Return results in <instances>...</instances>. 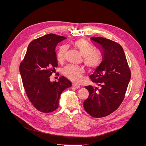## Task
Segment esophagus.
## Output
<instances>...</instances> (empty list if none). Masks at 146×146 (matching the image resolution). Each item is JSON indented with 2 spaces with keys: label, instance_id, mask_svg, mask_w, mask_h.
<instances>
[{
  "label": "esophagus",
  "instance_id": "1",
  "mask_svg": "<svg viewBox=\"0 0 146 146\" xmlns=\"http://www.w3.org/2000/svg\"><path fill=\"white\" fill-rule=\"evenodd\" d=\"M73 87L76 88H77V89H78V88H80V85H77V84H76V83L73 84Z\"/></svg>",
  "mask_w": 146,
  "mask_h": 146
}]
</instances>
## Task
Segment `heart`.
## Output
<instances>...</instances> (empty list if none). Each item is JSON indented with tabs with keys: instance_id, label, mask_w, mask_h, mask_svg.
Segmentation results:
<instances>
[{
	"instance_id": "1",
	"label": "heart",
	"mask_w": 146,
	"mask_h": 146,
	"mask_svg": "<svg viewBox=\"0 0 146 146\" xmlns=\"http://www.w3.org/2000/svg\"><path fill=\"white\" fill-rule=\"evenodd\" d=\"M75 47L84 57V63L89 70H94L101 65L102 61V56L100 53L94 51V48L87 41L80 39L74 42ZM67 47L62 45L57 52V58L60 62L64 61ZM84 70L82 67L73 65H68L63 70V74L70 80L79 82L81 80Z\"/></svg>"
}]
</instances>
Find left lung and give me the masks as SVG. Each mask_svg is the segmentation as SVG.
Instances as JSON below:
<instances>
[{
  "mask_svg": "<svg viewBox=\"0 0 146 146\" xmlns=\"http://www.w3.org/2000/svg\"><path fill=\"white\" fill-rule=\"evenodd\" d=\"M90 40L102 56L101 65L89 76L100 88L85 86L89 95L83 107L92 117L101 118L115 111L123 101L131 72L119 44L102 37H92Z\"/></svg>",
  "mask_w": 146,
  "mask_h": 146,
  "instance_id": "1",
  "label": "left lung"
}]
</instances>
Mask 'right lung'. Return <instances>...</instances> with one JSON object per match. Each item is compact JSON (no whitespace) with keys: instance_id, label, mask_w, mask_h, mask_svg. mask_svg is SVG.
<instances>
[{"instance_id":"obj_1","label":"right lung","mask_w":146,"mask_h":146,"mask_svg":"<svg viewBox=\"0 0 146 146\" xmlns=\"http://www.w3.org/2000/svg\"><path fill=\"white\" fill-rule=\"evenodd\" d=\"M66 39L63 36L49 34L33 40L19 66V72L29 101L39 111L48 113L58 107L61 93L72 86L64 76L58 82H51L50 76L58 66L56 47Z\"/></svg>"}]
</instances>
